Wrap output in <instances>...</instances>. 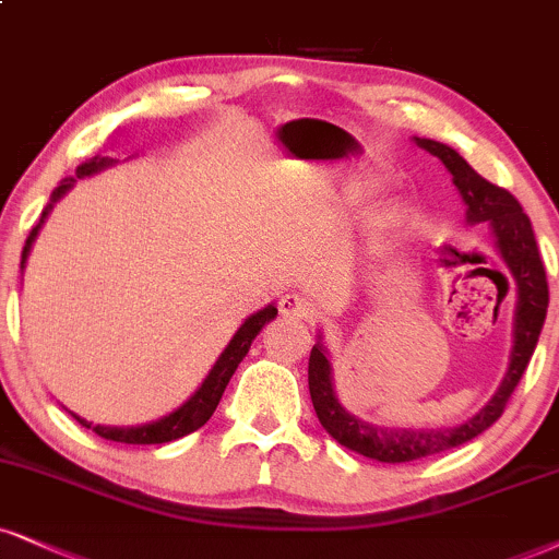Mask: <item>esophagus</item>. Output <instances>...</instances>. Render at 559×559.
<instances>
[{
	"label": "esophagus",
	"mask_w": 559,
	"mask_h": 559,
	"mask_svg": "<svg viewBox=\"0 0 559 559\" xmlns=\"http://www.w3.org/2000/svg\"><path fill=\"white\" fill-rule=\"evenodd\" d=\"M308 311H311V302L298 293H285L280 298V313L285 316V319H306Z\"/></svg>",
	"instance_id": "34e87169"
}]
</instances>
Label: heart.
Here are the masks:
<instances>
[{"instance_id": "obj_1", "label": "heart", "mask_w": 559, "mask_h": 559, "mask_svg": "<svg viewBox=\"0 0 559 559\" xmlns=\"http://www.w3.org/2000/svg\"><path fill=\"white\" fill-rule=\"evenodd\" d=\"M378 189V181H355L349 186V199H365Z\"/></svg>"}]
</instances>
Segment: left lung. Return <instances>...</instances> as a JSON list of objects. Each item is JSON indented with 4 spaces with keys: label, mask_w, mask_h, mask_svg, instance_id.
<instances>
[{
    "label": "left lung",
    "mask_w": 559,
    "mask_h": 559,
    "mask_svg": "<svg viewBox=\"0 0 559 559\" xmlns=\"http://www.w3.org/2000/svg\"><path fill=\"white\" fill-rule=\"evenodd\" d=\"M412 140H415L417 147L427 150L445 165L453 186L459 189L461 202L466 204V223H487L492 227L495 248H498L502 264L511 272L519 298H515L513 316L511 362H508L498 391L477 415L464 419L461 425L436 427V430H427V427H423V430H415V427H383L353 415L336 396L332 360H329V349L319 332V340L311 349V360H308V389H311V402L316 415H319V423L340 445L360 453L365 459L383 461V464H404V461L425 459L432 456V453L448 451V448L464 445L498 423L508 399H511L513 389L521 381L523 370L532 360L549 306L547 272H544L532 219L523 215L519 199L511 191L481 178L451 144L425 140V136H412Z\"/></svg>",
    "instance_id": "1"
}]
</instances>
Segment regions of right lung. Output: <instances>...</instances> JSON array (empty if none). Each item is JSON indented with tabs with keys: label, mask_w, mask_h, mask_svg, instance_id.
Segmentation results:
<instances>
[{
	"label": "right lung",
	"mask_w": 559,
	"mask_h": 559,
	"mask_svg": "<svg viewBox=\"0 0 559 559\" xmlns=\"http://www.w3.org/2000/svg\"><path fill=\"white\" fill-rule=\"evenodd\" d=\"M116 163H119V160H114V157H108V155L90 157V160L78 165L74 176L64 178V181H61L57 189L51 191V202L46 204V210H44V215H40L38 225L33 227L31 236H27V240H25L23 259H20V269H25V261H27V257H31V248H33V243H36L40 225L46 223L48 212L53 210V204H57L59 199L64 197L74 183H78V178H90V176L100 174V170L111 168V165H116ZM272 319H277V306H274V302H269L266 308H261V311H257L253 316H248V319L240 323L238 332L233 334V340L227 342V347L223 349V355L217 357V362L212 365V370H210V373H206L202 385H199L194 394L186 399V402L178 406V409L170 412V415H165L160 419H153V423L129 425V427L93 425V423H87L85 417L74 415V412H69V415L78 419L82 427H87V430L98 432V436L106 438V440H116V443L155 445V443H170V440H178V438L189 436V432L199 430V427H202L206 419L212 417V412L217 409L219 399H223V394H225V385L230 383V378H233V373H236V368L240 365V360H243V357L248 355V349H251V342L257 340V334Z\"/></svg>",
	"instance_id": "obj_1"
}]
</instances>
